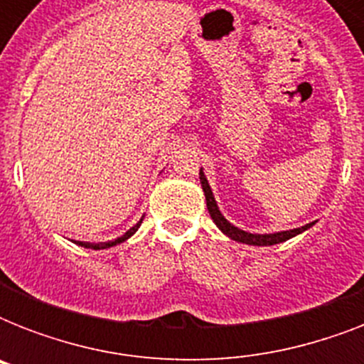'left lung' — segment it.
<instances>
[{"instance_id": "left-lung-1", "label": "left lung", "mask_w": 364, "mask_h": 364, "mask_svg": "<svg viewBox=\"0 0 364 364\" xmlns=\"http://www.w3.org/2000/svg\"><path fill=\"white\" fill-rule=\"evenodd\" d=\"M200 183H202V188H204V194H205V204H208V211H210L211 219L215 223L217 227L221 228L223 232L227 234L228 238L236 240V242H242V243H249V245H274V243H282L285 240L293 238L296 234L304 232L308 228L314 225V223H308L304 227L300 228H293V230H283V232H276V234H251V232H245V230H240L238 227H234L230 223L223 217V213L219 211L217 208V202L213 198V193H211L210 188V183L205 179L204 171L200 170Z\"/></svg>"}]
</instances>
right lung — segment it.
I'll return each instance as SVG.
<instances>
[{
	"mask_svg": "<svg viewBox=\"0 0 364 364\" xmlns=\"http://www.w3.org/2000/svg\"><path fill=\"white\" fill-rule=\"evenodd\" d=\"M141 221H143V219H139V223H137V225H134V227H132L130 230H128V232L124 234V236H121V238L113 240V242H102V243H88V242H79V245H81V247H87V249H107V247H113V245H117V243H122V242H124V240H128V238H130L132 234L136 232L137 228H139V225H141Z\"/></svg>",
	"mask_w": 364,
	"mask_h": 364,
	"instance_id": "add662e5",
	"label": "right lung"
}]
</instances>
